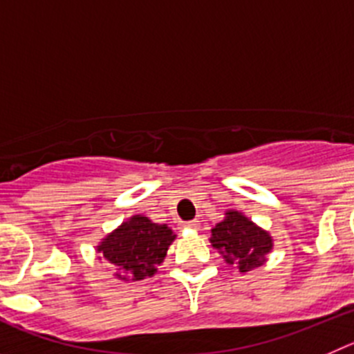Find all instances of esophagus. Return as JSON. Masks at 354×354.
<instances>
[{
  "label": "esophagus",
  "mask_w": 354,
  "mask_h": 354,
  "mask_svg": "<svg viewBox=\"0 0 354 354\" xmlns=\"http://www.w3.org/2000/svg\"><path fill=\"white\" fill-rule=\"evenodd\" d=\"M185 227H189V229H197V227H199V222H197V221L185 222Z\"/></svg>",
  "instance_id": "esophagus-1"
}]
</instances>
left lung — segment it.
<instances>
[{"mask_svg": "<svg viewBox=\"0 0 354 354\" xmlns=\"http://www.w3.org/2000/svg\"><path fill=\"white\" fill-rule=\"evenodd\" d=\"M212 245L227 263H234L240 272L257 268L272 250V238L245 215L227 212L225 218L212 229Z\"/></svg>", "mask_w": 354, "mask_h": 354, "instance_id": "left-lung-1", "label": "left lung"}]
</instances>
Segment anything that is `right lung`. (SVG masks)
I'll return each instance as SVG.
<instances>
[{"mask_svg": "<svg viewBox=\"0 0 354 354\" xmlns=\"http://www.w3.org/2000/svg\"><path fill=\"white\" fill-rule=\"evenodd\" d=\"M173 240L174 234L167 225L153 224L146 216L136 215L111 232L98 245V252L114 264L118 272L129 273L132 280H141L157 272L155 266L164 261Z\"/></svg>", "mask_w": 354, "mask_h": 354, "instance_id": "1", "label": "right lung"}]
</instances>
